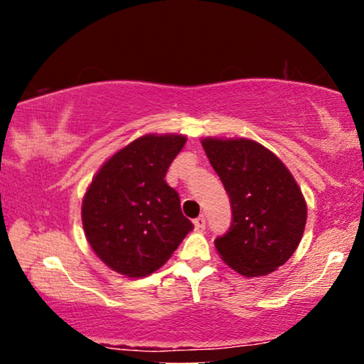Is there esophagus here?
I'll use <instances>...</instances> for the list:
<instances>
[{
    "label": "esophagus",
    "instance_id": "1",
    "mask_svg": "<svg viewBox=\"0 0 364 364\" xmlns=\"http://www.w3.org/2000/svg\"><path fill=\"white\" fill-rule=\"evenodd\" d=\"M193 227H196V230H197V232L205 230V217H203V215L197 217L196 220H193Z\"/></svg>",
    "mask_w": 364,
    "mask_h": 364
}]
</instances>
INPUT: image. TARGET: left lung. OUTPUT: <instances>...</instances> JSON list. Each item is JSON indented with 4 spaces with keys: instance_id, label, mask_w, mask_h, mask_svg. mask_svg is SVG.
<instances>
[{
    "instance_id": "obj_1",
    "label": "left lung",
    "mask_w": 364,
    "mask_h": 364,
    "mask_svg": "<svg viewBox=\"0 0 364 364\" xmlns=\"http://www.w3.org/2000/svg\"><path fill=\"white\" fill-rule=\"evenodd\" d=\"M202 146L230 198L232 223L215 238L222 260L245 277L267 275L296 250L306 203L275 154L248 139H203Z\"/></svg>"
}]
</instances>
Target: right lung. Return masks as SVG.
Here are the masks:
<instances>
[{
  "label": "right lung",
  "instance_id": "1",
  "mask_svg": "<svg viewBox=\"0 0 364 364\" xmlns=\"http://www.w3.org/2000/svg\"><path fill=\"white\" fill-rule=\"evenodd\" d=\"M186 137L149 134L121 149L92 178L82 202V227L96 255L122 275L156 272L193 225L166 173Z\"/></svg>",
  "mask_w": 364,
  "mask_h": 364
}]
</instances>
